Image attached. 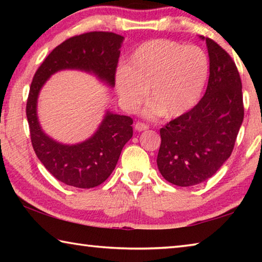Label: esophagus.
I'll use <instances>...</instances> for the list:
<instances>
[{"label":"esophagus","mask_w":262,"mask_h":262,"mask_svg":"<svg viewBox=\"0 0 262 262\" xmlns=\"http://www.w3.org/2000/svg\"><path fill=\"white\" fill-rule=\"evenodd\" d=\"M134 127H135V130H137V132L147 130L148 128H149L148 125H145V123H142V122H136Z\"/></svg>","instance_id":"34e87169"}]
</instances>
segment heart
Here are the masks:
<instances>
[{"label": "heart", "mask_w": 262, "mask_h": 262, "mask_svg": "<svg viewBox=\"0 0 262 262\" xmlns=\"http://www.w3.org/2000/svg\"><path fill=\"white\" fill-rule=\"evenodd\" d=\"M209 63L196 46L157 39L143 42L132 53L125 67L115 74L121 105L135 111L147 96L151 99L144 114L180 117L192 110L206 85Z\"/></svg>", "instance_id": "heart-1"}]
</instances>
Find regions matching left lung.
Returning a JSON list of instances; mask_svg holds the SVG:
<instances>
[{"instance_id": "left-lung-1", "label": "left lung", "mask_w": 262, "mask_h": 262, "mask_svg": "<svg viewBox=\"0 0 262 262\" xmlns=\"http://www.w3.org/2000/svg\"><path fill=\"white\" fill-rule=\"evenodd\" d=\"M209 79L205 96L161 128L157 166L168 183L188 187L211 178L231 156L244 119L242 81L227 52L209 38Z\"/></svg>"}]
</instances>
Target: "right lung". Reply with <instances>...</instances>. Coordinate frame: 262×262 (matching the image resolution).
Returning a JSON list of instances; mask_svg holds the SVG:
<instances>
[{"instance_id": "right-lung-1", "label": "right lung", "mask_w": 262, "mask_h": 262, "mask_svg": "<svg viewBox=\"0 0 262 262\" xmlns=\"http://www.w3.org/2000/svg\"><path fill=\"white\" fill-rule=\"evenodd\" d=\"M123 39L122 35L97 31L72 37L55 47L34 74L26 104L31 142L39 161L66 185L92 188L103 184L115 168L122 148L132 139L133 120L107 110L94 135L81 143H60L48 136L39 122V94L52 75L66 69L92 74L113 88Z\"/></svg>"}]
</instances>
